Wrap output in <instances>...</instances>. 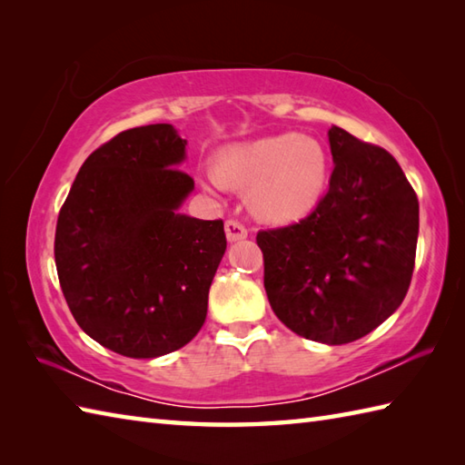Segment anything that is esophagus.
I'll return each instance as SVG.
<instances>
[{"instance_id": "34e87169", "label": "esophagus", "mask_w": 465, "mask_h": 465, "mask_svg": "<svg viewBox=\"0 0 465 465\" xmlns=\"http://www.w3.org/2000/svg\"><path fill=\"white\" fill-rule=\"evenodd\" d=\"M225 235H227V240H230V242H238V240L248 238V230H245V225L240 220H235V217H227V220H225Z\"/></svg>"}]
</instances>
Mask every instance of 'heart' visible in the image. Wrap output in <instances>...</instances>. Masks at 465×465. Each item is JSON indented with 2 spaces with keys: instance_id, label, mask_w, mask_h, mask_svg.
<instances>
[{
  "instance_id": "1",
  "label": "heart",
  "mask_w": 465,
  "mask_h": 465,
  "mask_svg": "<svg viewBox=\"0 0 465 465\" xmlns=\"http://www.w3.org/2000/svg\"><path fill=\"white\" fill-rule=\"evenodd\" d=\"M207 182L253 187L252 205L275 223L302 220L322 200L328 182V157L310 135H275L232 145L220 155V173Z\"/></svg>"
}]
</instances>
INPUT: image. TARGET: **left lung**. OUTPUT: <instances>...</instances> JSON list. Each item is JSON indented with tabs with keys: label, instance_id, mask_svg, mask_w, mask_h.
<instances>
[{
	"label": "left lung",
	"instance_id": "1",
	"mask_svg": "<svg viewBox=\"0 0 465 465\" xmlns=\"http://www.w3.org/2000/svg\"><path fill=\"white\" fill-rule=\"evenodd\" d=\"M333 170L313 212L260 230L263 285L273 313L305 340L363 338L400 308L410 288L420 203L383 147L330 130Z\"/></svg>",
	"mask_w": 465,
	"mask_h": 465
}]
</instances>
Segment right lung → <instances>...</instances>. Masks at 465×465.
Wrapping results in <instances>:
<instances>
[{
	"label": "right lung",
	"instance_id": "right-lung-1",
	"mask_svg": "<svg viewBox=\"0 0 465 465\" xmlns=\"http://www.w3.org/2000/svg\"><path fill=\"white\" fill-rule=\"evenodd\" d=\"M170 124L120 132L84 162L57 215L59 285L77 325L125 358H160L202 330L225 252L222 220L177 213L193 190Z\"/></svg>",
	"mask_w": 465,
	"mask_h": 465
}]
</instances>
